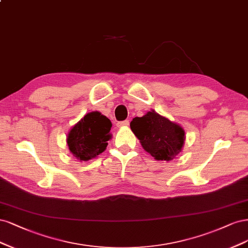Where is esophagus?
<instances>
[{
    "instance_id": "obj_1",
    "label": "esophagus",
    "mask_w": 248,
    "mask_h": 248,
    "mask_svg": "<svg viewBox=\"0 0 248 248\" xmlns=\"http://www.w3.org/2000/svg\"><path fill=\"white\" fill-rule=\"evenodd\" d=\"M130 122L129 121H124V122H118L117 123V126L118 127H124V126H127L129 125Z\"/></svg>"
}]
</instances>
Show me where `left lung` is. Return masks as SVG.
Wrapping results in <instances>:
<instances>
[{
  "label": "left lung",
  "instance_id": "obj_1",
  "mask_svg": "<svg viewBox=\"0 0 248 248\" xmlns=\"http://www.w3.org/2000/svg\"><path fill=\"white\" fill-rule=\"evenodd\" d=\"M130 126L143 149L156 161L169 162L181 153L186 141L185 130L155 110L133 118Z\"/></svg>",
  "mask_w": 248,
  "mask_h": 248
}]
</instances>
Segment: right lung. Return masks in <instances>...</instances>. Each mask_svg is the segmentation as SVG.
<instances>
[{"mask_svg":"<svg viewBox=\"0 0 248 248\" xmlns=\"http://www.w3.org/2000/svg\"><path fill=\"white\" fill-rule=\"evenodd\" d=\"M111 126L110 119L99 111L86 113L67 135L70 153L80 162L97 157L105 151L108 141L112 138Z\"/></svg>","mask_w":248,"mask_h":248,"instance_id":"1","label":"right lung"}]
</instances>
